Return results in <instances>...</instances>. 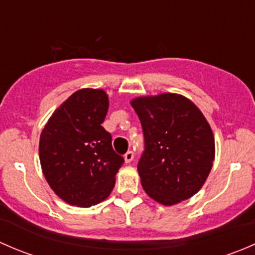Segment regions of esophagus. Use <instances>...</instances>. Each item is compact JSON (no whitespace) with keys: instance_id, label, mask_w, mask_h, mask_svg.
Masks as SVG:
<instances>
[{"instance_id":"1","label":"esophagus","mask_w":255,"mask_h":255,"mask_svg":"<svg viewBox=\"0 0 255 255\" xmlns=\"http://www.w3.org/2000/svg\"><path fill=\"white\" fill-rule=\"evenodd\" d=\"M133 158H134V154H133V151H127V153L125 154V160L126 163H130V161L133 160Z\"/></svg>"}]
</instances>
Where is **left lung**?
I'll return each instance as SVG.
<instances>
[{"label":"left lung","mask_w":255,"mask_h":255,"mask_svg":"<svg viewBox=\"0 0 255 255\" xmlns=\"http://www.w3.org/2000/svg\"><path fill=\"white\" fill-rule=\"evenodd\" d=\"M143 128L145 150L138 163L144 191L164 206L194 196L215 160V137L199 107L179 94L130 101Z\"/></svg>","instance_id":"1"}]
</instances>
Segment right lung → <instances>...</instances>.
<instances>
[{
	"label": "right lung",
	"instance_id": "right-lung-1",
	"mask_svg": "<svg viewBox=\"0 0 255 255\" xmlns=\"http://www.w3.org/2000/svg\"><path fill=\"white\" fill-rule=\"evenodd\" d=\"M102 89H81L69 96L40 133L39 160L50 189L66 204L91 207L110 196L125 159L112 149L102 127L109 111Z\"/></svg>",
	"mask_w": 255,
	"mask_h": 255
}]
</instances>
